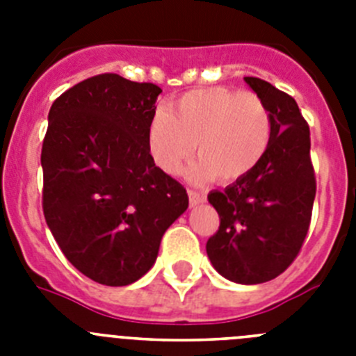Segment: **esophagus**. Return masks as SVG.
<instances>
[{
  "label": "esophagus",
  "instance_id": "34e87169",
  "mask_svg": "<svg viewBox=\"0 0 356 356\" xmlns=\"http://www.w3.org/2000/svg\"><path fill=\"white\" fill-rule=\"evenodd\" d=\"M188 203H191V207L201 205V203H205V196L196 193V191H188Z\"/></svg>",
  "mask_w": 356,
  "mask_h": 356
}]
</instances>
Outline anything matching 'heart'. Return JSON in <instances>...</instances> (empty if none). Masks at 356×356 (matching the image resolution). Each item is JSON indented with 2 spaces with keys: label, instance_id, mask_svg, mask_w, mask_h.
<instances>
[{
  "label": "heart",
  "instance_id": "b5f03b06",
  "mask_svg": "<svg viewBox=\"0 0 356 356\" xmlns=\"http://www.w3.org/2000/svg\"><path fill=\"white\" fill-rule=\"evenodd\" d=\"M271 112L250 90L205 87L181 94L171 112L156 108L147 124V149L168 175H178L197 149L200 162L188 171L193 181L216 176L232 184L250 175L271 144Z\"/></svg>",
  "mask_w": 356,
  "mask_h": 356
}]
</instances>
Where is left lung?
<instances>
[{
  "mask_svg": "<svg viewBox=\"0 0 356 356\" xmlns=\"http://www.w3.org/2000/svg\"><path fill=\"white\" fill-rule=\"evenodd\" d=\"M271 112V144L259 165L209 194L221 225L207 242L213 269L229 282L257 285L287 269L307 237L316 197L310 130L294 97L260 78H244Z\"/></svg>",
  "mask_w": 356,
  "mask_h": 356,
  "instance_id": "8db88e82",
  "label": "left lung"
}]
</instances>
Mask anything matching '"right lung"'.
Returning a JSON list of instances; mask_svg holds the SVG:
<instances>
[{
    "label": "right lung",
    "instance_id": "obj_1",
    "mask_svg": "<svg viewBox=\"0 0 356 356\" xmlns=\"http://www.w3.org/2000/svg\"><path fill=\"white\" fill-rule=\"evenodd\" d=\"M160 92L106 72L65 90L49 108L40 153L44 217L65 259L102 285L143 278L165 229L188 207L184 185L147 149Z\"/></svg>",
    "mask_w": 356,
    "mask_h": 356
}]
</instances>
